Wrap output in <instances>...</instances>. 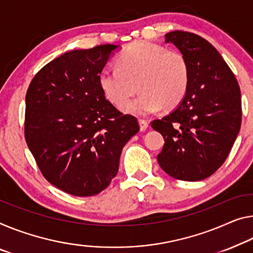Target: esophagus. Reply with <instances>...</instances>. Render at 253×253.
I'll return each instance as SVG.
<instances>
[{"instance_id": "1", "label": "esophagus", "mask_w": 253, "mask_h": 253, "mask_svg": "<svg viewBox=\"0 0 253 253\" xmlns=\"http://www.w3.org/2000/svg\"><path fill=\"white\" fill-rule=\"evenodd\" d=\"M139 126L141 131H146L148 129V122H147L146 120H139Z\"/></svg>"}]
</instances>
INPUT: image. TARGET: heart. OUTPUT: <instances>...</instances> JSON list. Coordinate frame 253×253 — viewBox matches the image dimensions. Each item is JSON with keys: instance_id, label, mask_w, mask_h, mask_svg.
I'll return each mask as SVG.
<instances>
[{"instance_id": "heart-1", "label": "heart", "mask_w": 253, "mask_h": 253, "mask_svg": "<svg viewBox=\"0 0 253 253\" xmlns=\"http://www.w3.org/2000/svg\"><path fill=\"white\" fill-rule=\"evenodd\" d=\"M118 68L106 67L99 73V86L105 96L121 105L136 90L137 99L121 106L126 113L145 116L164 106L173 107L183 98L189 84V65L181 53L167 50L151 42H137L116 59Z\"/></svg>"}]
</instances>
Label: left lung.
<instances>
[{"mask_svg": "<svg viewBox=\"0 0 253 253\" xmlns=\"http://www.w3.org/2000/svg\"><path fill=\"white\" fill-rule=\"evenodd\" d=\"M165 42L185 57L189 84L175 110L151 122L165 140L157 161L174 178L200 181L223 165L238 137L240 87L218 50L203 37L175 30L165 35Z\"/></svg>", "mask_w": 253, "mask_h": 253, "instance_id": "obj_1", "label": "left lung"}]
</instances>
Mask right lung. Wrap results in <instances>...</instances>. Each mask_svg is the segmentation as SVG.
Masks as SVG:
<instances>
[{"label": "right lung", "instance_id": "1", "mask_svg": "<svg viewBox=\"0 0 253 253\" xmlns=\"http://www.w3.org/2000/svg\"><path fill=\"white\" fill-rule=\"evenodd\" d=\"M116 45L73 49L41 69L26 95L25 138L42 175L77 197L102 192L116 176L137 119L105 98L99 73Z\"/></svg>", "mask_w": 253, "mask_h": 253}]
</instances>
